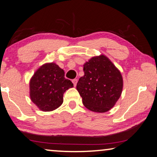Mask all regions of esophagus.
I'll return each instance as SVG.
<instances>
[{
	"instance_id": "34e87169",
	"label": "esophagus",
	"mask_w": 157,
	"mask_h": 157,
	"mask_svg": "<svg viewBox=\"0 0 157 157\" xmlns=\"http://www.w3.org/2000/svg\"><path fill=\"white\" fill-rule=\"evenodd\" d=\"M72 83H73V85H74V87H76V85H77V83H78V79H72Z\"/></svg>"
}]
</instances>
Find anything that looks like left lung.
I'll return each instance as SVG.
<instances>
[{"label":"left lung","mask_w":157,"mask_h":157,"mask_svg":"<svg viewBox=\"0 0 157 157\" xmlns=\"http://www.w3.org/2000/svg\"><path fill=\"white\" fill-rule=\"evenodd\" d=\"M83 67L85 75L77 84L83 105L94 112L109 111L122 92L123 79L120 70L104 55L92 57Z\"/></svg>","instance_id":"8db88e82"}]
</instances>
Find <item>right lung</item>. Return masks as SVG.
I'll return each mask as SVG.
<instances>
[{
    "mask_svg": "<svg viewBox=\"0 0 157 157\" xmlns=\"http://www.w3.org/2000/svg\"><path fill=\"white\" fill-rule=\"evenodd\" d=\"M72 87L63 69L54 63H45L30 79V97L40 109L50 112L63 104L64 92Z\"/></svg>",
    "mask_w": 157,
    "mask_h": 157,
    "instance_id": "obj_1",
    "label": "right lung"
}]
</instances>
